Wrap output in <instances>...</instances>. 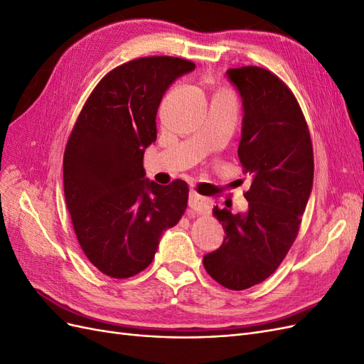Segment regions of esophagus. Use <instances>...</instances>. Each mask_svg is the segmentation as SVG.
Segmentation results:
<instances>
[{"label":"esophagus","instance_id":"obj_1","mask_svg":"<svg viewBox=\"0 0 364 364\" xmlns=\"http://www.w3.org/2000/svg\"><path fill=\"white\" fill-rule=\"evenodd\" d=\"M188 205H190L191 213L197 214V215L209 214V211H211V200H209L208 197H203V196H200L199 193H196V191L190 193Z\"/></svg>","mask_w":364,"mask_h":364}]
</instances>
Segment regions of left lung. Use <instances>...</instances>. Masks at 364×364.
I'll list each match as a JSON object with an SVG mask.
<instances>
[{"instance_id":"1","label":"left lung","mask_w":364,"mask_h":364,"mask_svg":"<svg viewBox=\"0 0 364 364\" xmlns=\"http://www.w3.org/2000/svg\"><path fill=\"white\" fill-rule=\"evenodd\" d=\"M243 98L238 158L252 176L247 214L214 206L223 245L203 257L205 270L229 290L253 287L279 267L299 234L311 193L314 156L310 130L294 94L259 67L228 70Z\"/></svg>"}]
</instances>
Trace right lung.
Here are the masks:
<instances>
[{
	"label": "right lung",
	"mask_w": 364,
	"mask_h": 364,
	"mask_svg": "<svg viewBox=\"0 0 364 364\" xmlns=\"http://www.w3.org/2000/svg\"><path fill=\"white\" fill-rule=\"evenodd\" d=\"M191 60L149 56L109 71L87 97L63 153V190L79 245L95 269L126 279L149 267L165 229L179 223L188 185L144 179L162 95Z\"/></svg>",
	"instance_id": "add662e5"
}]
</instances>
